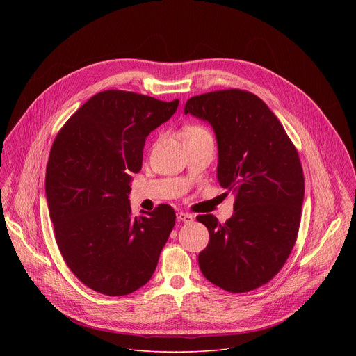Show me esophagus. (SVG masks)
Returning a JSON list of instances; mask_svg holds the SVG:
<instances>
[{
	"label": "esophagus",
	"mask_w": 356,
	"mask_h": 356,
	"mask_svg": "<svg viewBox=\"0 0 356 356\" xmlns=\"http://www.w3.org/2000/svg\"><path fill=\"white\" fill-rule=\"evenodd\" d=\"M193 220H194V217L190 213H177V221L179 222L190 224Z\"/></svg>",
	"instance_id": "obj_1"
}]
</instances>
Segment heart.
<instances>
[{
  "mask_svg": "<svg viewBox=\"0 0 356 356\" xmlns=\"http://www.w3.org/2000/svg\"><path fill=\"white\" fill-rule=\"evenodd\" d=\"M209 132L202 125H188L184 128V136L186 135H197V134H204Z\"/></svg>",
  "mask_w": 356,
  "mask_h": 356,
  "instance_id": "obj_1",
  "label": "heart"
}]
</instances>
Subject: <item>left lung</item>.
Segmentation results:
<instances>
[{"label": "left lung", "instance_id": "obj_1", "mask_svg": "<svg viewBox=\"0 0 356 356\" xmlns=\"http://www.w3.org/2000/svg\"><path fill=\"white\" fill-rule=\"evenodd\" d=\"M184 114L213 125L218 181L235 194L225 222L213 214L197 217L210 232L200 269L229 293L255 290L280 272L297 239L304 198L297 149L269 107L246 90L194 95Z\"/></svg>", "mask_w": 356, "mask_h": 356}]
</instances>
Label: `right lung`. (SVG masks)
<instances>
[{"label":"right lung","instance_id":"add662e5","mask_svg":"<svg viewBox=\"0 0 356 356\" xmlns=\"http://www.w3.org/2000/svg\"><path fill=\"white\" fill-rule=\"evenodd\" d=\"M122 90L92 95L56 135L46 168V197L62 257L73 275L106 296L146 284L175 227L176 213L159 204L134 217L131 173L142 168L146 136L177 110Z\"/></svg>","mask_w":356,"mask_h":356}]
</instances>
